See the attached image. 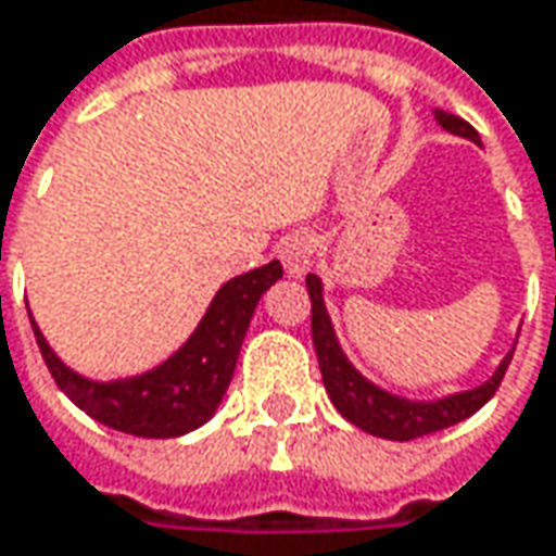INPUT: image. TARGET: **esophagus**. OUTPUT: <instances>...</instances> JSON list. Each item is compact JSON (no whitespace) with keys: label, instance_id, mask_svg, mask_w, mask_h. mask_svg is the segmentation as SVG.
<instances>
[{"label":"esophagus","instance_id":"34e87169","mask_svg":"<svg viewBox=\"0 0 556 556\" xmlns=\"http://www.w3.org/2000/svg\"><path fill=\"white\" fill-rule=\"evenodd\" d=\"M312 253H315V241L306 231H293L288 238H281V244H278V260L285 263L288 275H293V278L309 271Z\"/></svg>","mask_w":556,"mask_h":556}]
</instances>
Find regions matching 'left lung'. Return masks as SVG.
Instances as JSON below:
<instances>
[{
	"label": "left lung",
	"mask_w": 556,
	"mask_h": 556,
	"mask_svg": "<svg viewBox=\"0 0 556 556\" xmlns=\"http://www.w3.org/2000/svg\"><path fill=\"white\" fill-rule=\"evenodd\" d=\"M437 119L439 126L448 129L452 136H460V139H470L480 144V132L467 119L445 114V111H437ZM306 290H309L312 300V343H315V355H318L325 390L331 395L333 408L346 417L350 424H355L358 430L371 433V437L408 442V439L437 433V430H445L452 424H460L464 417L477 415L482 405L495 395V390L502 387L504 371H507V365L514 358V353L504 355L498 371L492 374L485 383L473 387V390L445 395V399H437V402H412V399H402V395H393L387 393V390H380V387H374L368 377H362V374L355 371L353 362L346 358V353L337 343L331 315H328L325 300H321L318 275H306Z\"/></svg>",
	"instance_id": "8db88e82"
}]
</instances>
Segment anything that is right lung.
Returning <instances> with one entry per match:
<instances>
[{
  "instance_id": "1",
  "label": "right lung",
  "mask_w": 556,
  "mask_h": 556,
  "mask_svg": "<svg viewBox=\"0 0 556 556\" xmlns=\"http://www.w3.org/2000/svg\"><path fill=\"white\" fill-rule=\"evenodd\" d=\"M281 275H285L281 263L271 260L268 266L231 278L213 296L198 331L185 340L182 350H176L151 371L126 377V380H111V383L89 380L83 374L71 371L52 353V346L46 343V337L33 318L30 325L54 383L64 390L76 408L96 417L98 424L129 433V437H185L206 424L219 408L225 390L231 383L235 365H238V353H241L253 309L260 296Z\"/></svg>"
}]
</instances>
